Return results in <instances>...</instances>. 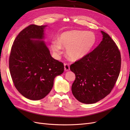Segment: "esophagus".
I'll return each mask as SVG.
<instances>
[{
  "label": "esophagus",
  "mask_w": 130,
  "mask_h": 130,
  "mask_svg": "<svg viewBox=\"0 0 130 130\" xmlns=\"http://www.w3.org/2000/svg\"><path fill=\"white\" fill-rule=\"evenodd\" d=\"M64 71L65 72L69 71V70H70L69 64H64Z\"/></svg>",
  "instance_id": "34e87169"
}]
</instances>
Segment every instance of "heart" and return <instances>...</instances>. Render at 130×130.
Here are the masks:
<instances>
[{"mask_svg":"<svg viewBox=\"0 0 130 130\" xmlns=\"http://www.w3.org/2000/svg\"><path fill=\"white\" fill-rule=\"evenodd\" d=\"M96 42V37L92 31L72 30L62 32L58 41H53L50 48L56 56L61 54L62 48H66L69 58L77 61L87 55Z\"/></svg>","mask_w":130,"mask_h":130,"instance_id":"obj_1","label":"heart"}]
</instances>
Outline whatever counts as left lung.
<instances>
[{"instance_id": "8db88e82", "label": "left lung", "mask_w": 130, "mask_h": 130, "mask_svg": "<svg viewBox=\"0 0 130 130\" xmlns=\"http://www.w3.org/2000/svg\"><path fill=\"white\" fill-rule=\"evenodd\" d=\"M101 33L103 40L96 48L70 67L75 75L72 93L84 104L95 103L108 95L120 73L118 48L107 34L103 31Z\"/></svg>"}]
</instances>
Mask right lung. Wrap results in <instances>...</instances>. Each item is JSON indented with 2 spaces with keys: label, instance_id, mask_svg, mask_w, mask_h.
Wrapping results in <instances>:
<instances>
[{
  "label": "right lung",
  "instance_id": "obj_1",
  "mask_svg": "<svg viewBox=\"0 0 130 130\" xmlns=\"http://www.w3.org/2000/svg\"><path fill=\"white\" fill-rule=\"evenodd\" d=\"M46 26L32 24L21 31L10 55V72L15 87L32 100L48 95L55 78L64 72L63 64L52 57L43 41Z\"/></svg>",
  "mask_w": 130,
  "mask_h": 130
}]
</instances>
